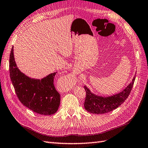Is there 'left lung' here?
<instances>
[{"label":"left lung","instance_id":"left-lung-1","mask_svg":"<svg viewBox=\"0 0 148 148\" xmlns=\"http://www.w3.org/2000/svg\"><path fill=\"white\" fill-rule=\"evenodd\" d=\"M135 80V75L125 89L116 94L108 97H102L92 93L86 86L84 88L86 97L84 102V108L88 112L94 114H103L116 109L128 98L132 90Z\"/></svg>","mask_w":148,"mask_h":148}]
</instances>
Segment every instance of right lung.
<instances>
[{
	"mask_svg": "<svg viewBox=\"0 0 148 148\" xmlns=\"http://www.w3.org/2000/svg\"><path fill=\"white\" fill-rule=\"evenodd\" d=\"M9 67L15 93L24 106L40 115H53L58 111L61 97L53 84L56 73L49 74L41 79L29 77L16 66L14 47L10 54Z\"/></svg>",
	"mask_w": 148,
	"mask_h": 148,
	"instance_id": "right-lung-1",
	"label": "right lung"
}]
</instances>
